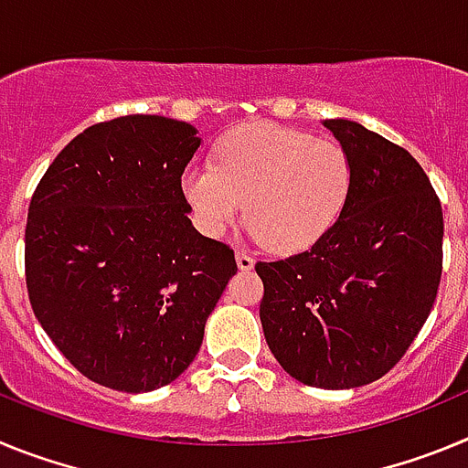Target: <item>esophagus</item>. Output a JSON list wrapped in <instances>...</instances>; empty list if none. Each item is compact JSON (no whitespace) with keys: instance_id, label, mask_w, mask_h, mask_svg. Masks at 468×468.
<instances>
[{"instance_id":"34e87169","label":"esophagus","mask_w":468,"mask_h":468,"mask_svg":"<svg viewBox=\"0 0 468 468\" xmlns=\"http://www.w3.org/2000/svg\"><path fill=\"white\" fill-rule=\"evenodd\" d=\"M237 264H239V270L248 271V270H253L255 260L250 258V255H248L246 250H237Z\"/></svg>"}]
</instances>
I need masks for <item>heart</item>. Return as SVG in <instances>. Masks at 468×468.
<instances>
[{"mask_svg":"<svg viewBox=\"0 0 468 468\" xmlns=\"http://www.w3.org/2000/svg\"><path fill=\"white\" fill-rule=\"evenodd\" d=\"M180 187L206 237H222L248 204L255 239L276 253H302L345 213L354 164L335 140L279 123H248L218 144L215 164L185 168Z\"/></svg>","mask_w":468,"mask_h":468,"instance_id":"obj_1","label":"heart"}]
</instances>
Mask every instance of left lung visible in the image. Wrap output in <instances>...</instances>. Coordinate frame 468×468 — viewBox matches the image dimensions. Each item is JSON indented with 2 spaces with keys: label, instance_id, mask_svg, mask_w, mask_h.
Returning <instances> with one entry per match:
<instances>
[{
  "label": "left lung",
  "instance_id": "8db88e82",
  "mask_svg": "<svg viewBox=\"0 0 468 468\" xmlns=\"http://www.w3.org/2000/svg\"><path fill=\"white\" fill-rule=\"evenodd\" d=\"M324 126L349 152L354 189L316 246L255 264L264 283L260 321L291 378L354 388L387 375L431 314L443 210L410 152L349 119Z\"/></svg>",
  "mask_w": 468,
  "mask_h": 468
}]
</instances>
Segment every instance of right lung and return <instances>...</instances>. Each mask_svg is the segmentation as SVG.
<instances>
[{
  "instance_id": "obj_1",
  "label": "right lung",
  "mask_w": 468,
  "mask_h": 468,
  "mask_svg": "<svg viewBox=\"0 0 468 468\" xmlns=\"http://www.w3.org/2000/svg\"><path fill=\"white\" fill-rule=\"evenodd\" d=\"M201 138L131 114L89 126L53 159L27 210L25 276L37 321L81 375L144 394L187 370L237 274L201 237L180 177Z\"/></svg>"
}]
</instances>
